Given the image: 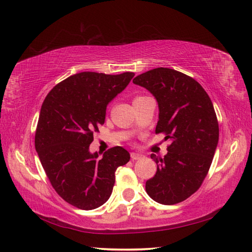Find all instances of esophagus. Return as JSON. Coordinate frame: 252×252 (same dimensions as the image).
Instances as JSON below:
<instances>
[{
  "label": "esophagus",
  "mask_w": 252,
  "mask_h": 252,
  "mask_svg": "<svg viewBox=\"0 0 252 252\" xmlns=\"http://www.w3.org/2000/svg\"><path fill=\"white\" fill-rule=\"evenodd\" d=\"M142 158V155L136 154V153H131V159L132 160H138Z\"/></svg>",
  "instance_id": "obj_1"
}]
</instances>
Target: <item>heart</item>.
<instances>
[{
  "mask_svg": "<svg viewBox=\"0 0 252 252\" xmlns=\"http://www.w3.org/2000/svg\"><path fill=\"white\" fill-rule=\"evenodd\" d=\"M136 98H137V97H136Z\"/></svg>",
  "mask_w": 252,
  "mask_h": 252,
  "instance_id": "obj_1",
  "label": "heart"
}]
</instances>
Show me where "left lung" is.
<instances>
[{
    "label": "left lung",
    "instance_id": "8db88e82",
    "mask_svg": "<svg viewBox=\"0 0 252 252\" xmlns=\"http://www.w3.org/2000/svg\"><path fill=\"white\" fill-rule=\"evenodd\" d=\"M133 83L155 96L159 108L156 133L171 140L163 158L151 156L157 172L146 182V191L161 205H175L199 189L210 169L219 142L215 108L195 79L174 69H152Z\"/></svg>",
    "mask_w": 252,
    "mask_h": 252
}]
</instances>
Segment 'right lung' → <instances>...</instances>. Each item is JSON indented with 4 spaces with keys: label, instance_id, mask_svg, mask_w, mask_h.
Instances as JSON below:
<instances>
[{
    "label": "right lung",
    "instance_id": "right-lung-1",
    "mask_svg": "<svg viewBox=\"0 0 252 252\" xmlns=\"http://www.w3.org/2000/svg\"><path fill=\"white\" fill-rule=\"evenodd\" d=\"M133 77V72H80L55 85L42 104L35 151L57 194L82 210L109 199L117 168L130 160L121 146L98 159L97 153H90V144L98 126L104 125L107 105Z\"/></svg>",
    "mask_w": 252,
    "mask_h": 252
}]
</instances>
